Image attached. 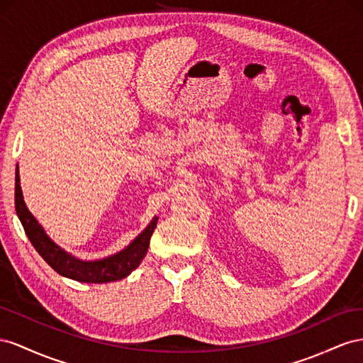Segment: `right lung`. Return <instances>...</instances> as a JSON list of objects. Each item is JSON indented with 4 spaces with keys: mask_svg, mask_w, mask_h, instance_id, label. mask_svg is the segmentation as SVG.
<instances>
[{
    "mask_svg": "<svg viewBox=\"0 0 363 363\" xmlns=\"http://www.w3.org/2000/svg\"><path fill=\"white\" fill-rule=\"evenodd\" d=\"M15 208L24 231L32 242L39 255L55 269L59 275L76 279L80 283H109L117 281L128 277L133 269H137L141 260L146 257L147 247L150 243V237L157 228L158 217H153L149 226L138 237H135L129 246L123 251L113 254L111 257L101 258L96 262H82L79 258L65 252L60 246H57L45 234L44 228L39 225L33 214L28 211L23 198V190L19 184V170L16 167L15 176Z\"/></svg>",
    "mask_w": 363,
    "mask_h": 363,
    "instance_id": "right-lung-1",
    "label": "right lung"
}]
</instances>
